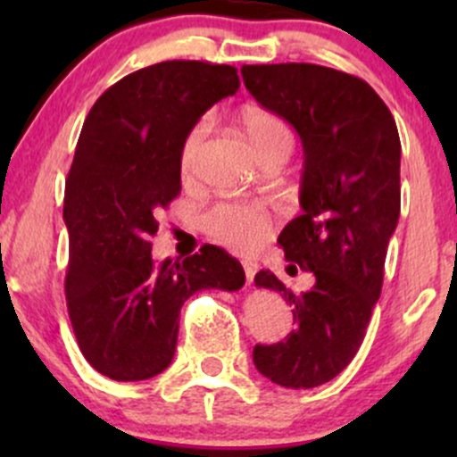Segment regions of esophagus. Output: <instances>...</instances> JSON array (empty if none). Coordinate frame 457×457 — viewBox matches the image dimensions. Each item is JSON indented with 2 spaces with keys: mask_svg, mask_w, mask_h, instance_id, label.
I'll return each instance as SVG.
<instances>
[{
  "mask_svg": "<svg viewBox=\"0 0 457 457\" xmlns=\"http://www.w3.org/2000/svg\"><path fill=\"white\" fill-rule=\"evenodd\" d=\"M243 269H245L246 281H249V283H253V277H255V272H258V262H253V260H243Z\"/></svg>",
  "mask_w": 457,
  "mask_h": 457,
  "instance_id": "obj_1",
  "label": "esophagus"
}]
</instances>
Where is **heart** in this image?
<instances>
[{"label": "heart", "instance_id": "obj_1", "mask_svg": "<svg viewBox=\"0 0 457 457\" xmlns=\"http://www.w3.org/2000/svg\"><path fill=\"white\" fill-rule=\"evenodd\" d=\"M240 124H243L246 139L253 145L258 159H264L266 154L279 150L292 152L295 137H292V130L287 129V124L283 122L279 115L266 112V109L249 107L243 112ZM208 129H211V120L204 118L187 135L180 150L182 176H188L193 167H195L199 148H202L204 139H206ZM202 223L212 240L234 251H253L269 236L270 229L269 212L260 204L246 202L217 204V206H212L211 211L204 214Z\"/></svg>", "mask_w": 457, "mask_h": 457}]
</instances>
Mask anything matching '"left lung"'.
Returning <instances> with one entry per match:
<instances>
[{
  "label": "left lung",
  "instance_id": "left-lung-1",
  "mask_svg": "<svg viewBox=\"0 0 457 457\" xmlns=\"http://www.w3.org/2000/svg\"><path fill=\"white\" fill-rule=\"evenodd\" d=\"M240 72L251 96L303 141V214L277 243L316 277L312 290L295 295L270 270L255 275V286L290 303L296 327L279 344L255 345L253 363L275 385L312 389L354 359L380 298L400 219V135L374 87L348 72L295 62Z\"/></svg>",
  "mask_w": 457,
  "mask_h": 457
}]
</instances>
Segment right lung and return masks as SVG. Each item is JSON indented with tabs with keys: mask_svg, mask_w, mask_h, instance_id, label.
<instances>
[{
	"mask_svg": "<svg viewBox=\"0 0 457 457\" xmlns=\"http://www.w3.org/2000/svg\"><path fill=\"white\" fill-rule=\"evenodd\" d=\"M236 68L171 60L130 72L83 122L66 180V305L83 356L118 382L148 380L174 359L180 309L199 290H240L245 270L204 245L152 260L159 212L180 193V150L214 103L238 92Z\"/></svg>",
	"mask_w": 457,
	"mask_h": 457,
	"instance_id": "obj_1",
	"label": "right lung"
}]
</instances>
